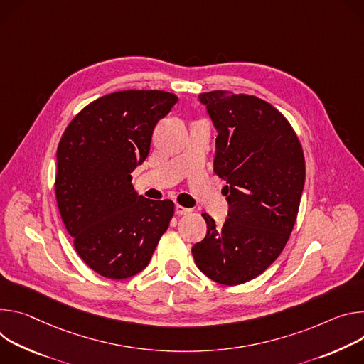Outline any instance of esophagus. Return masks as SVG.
<instances>
[{"mask_svg":"<svg viewBox=\"0 0 364 364\" xmlns=\"http://www.w3.org/2000/svg\"><path fill=\"white\" fill-rule=\"evenodd\" d=\"M175 213H176V215H186V214H189V213H191V210H189V208H185V207L179 205V204H176V207H175Z\"/></svg>","mask_w":364,"mask_h":364,"instance_id":"34e87169","label":"esophagus"}]
</instances>
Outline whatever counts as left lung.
Here are the masks:
<instances>
[{
    "label": "left lung",
    "mask_w": 364,
    "mask_h": 364,
    "mask_svg": "<svg viewBox=\"0 0 364 364\" xmlns=\"http://www.w3.org/2000/svg\"><path fill=\"white\" fill-rule=\"evenodd\" d=\"M217 129L214 172L227 182L223 227L203 214L207 235L192 247L195 264L221 285L262 274L294 230L305 183V159L289 121L272 104L246 94L199 95Z\"/></svg>",
    "instance_id": "8db88e82"
}]
</instances>
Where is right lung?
I'll return each instance as SVG.
<instances>
[{"label": "right lung", "instance_id": "1", "mask_svg": "<svg viewBox=\"0 0 364 364\" xmlns=\"http://www.w3.org/2000/svg\"><path fill=\"white\" fill-rule=\"evenodd\" d=\"M178 97L118 91L80 111L58 146L55 193L79 257L108 279H127L150 262L175 204L137 195L132 172L146 160L154 126Z\"/></svg>", "mask_w": 364, "mask_h": 364}]
</instances>
